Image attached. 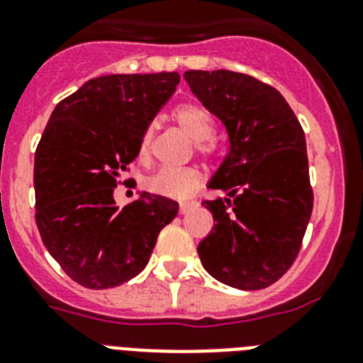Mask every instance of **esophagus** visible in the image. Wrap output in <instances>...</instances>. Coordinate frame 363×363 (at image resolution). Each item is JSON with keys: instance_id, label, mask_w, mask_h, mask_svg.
I'll return each instance as SVG.
<instances>
[{"instance_id": "obj_1", "label": "esophagus", "mask_w": 363, "mask_h": 363, "mask_svg": "<svg viewBox=\"0 0 363 363\" xmlns=\"http://www.w3.org/2000/svg\"><path fill=\"white\" fill-rule=\"evenodd\" d=\"M198 205V201H181V205H179V211H181V215H184L188 209H192V207H196Z\"/></svg>"}]
</instances>
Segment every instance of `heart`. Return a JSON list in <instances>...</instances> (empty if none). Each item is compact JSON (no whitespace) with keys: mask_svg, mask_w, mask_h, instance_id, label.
Masks as SVG:
<instances>
[{"mask_svg":"<svg viewBox=\"0 0 363 363\" xmlns=\"http://www.w3.org/2000/svg\"><path fill=\"white\" fill-rule=\"evenodd\" d=\"M173 118L184 133L192 137L194 141H198V148L201 152H211L213 145H211L209 137L213 135V118L207 111L198 104H182L175 107L173 111ZM150 145H152V130L147 128L143 131L141 141H139V158L147 160L150 154ZM201 171L196 167H160L147 179V188L150 192L164 196V198L173 199H186L190 198L201 184Z\"/></svg>","mask_w":363,"mask_h":363,"instance_id":"b5f03b06","label":"heart"}]
</instances>
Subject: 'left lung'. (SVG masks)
Wrapping results in <instances>:
<instances>
[{"label": "left lung", "mask_w": 363, "mask_h": 363, "mask_svg": "<svg viewBox=\"0 0 363 363\" xmlns=\"http://www.w3.org/2000/svg\"><path fill=\"white\" fill-rule=\"evenodd\" d=\"M188 86L224 124L230 150L203 201L213 230L198 245L205 271L239 290L279 281L298 256L313 213L305 133L281 92L235 71H186Z\"/></svg>", "instance_id": "1"}]
</instances>
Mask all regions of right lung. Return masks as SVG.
<instances>
[{
	"label": "right lung",
	"mask_w": 363,
	"mask_h": 363,
	"mask_svg": "<svg viewBox=\"0 0 363 363\" xmlns=\"http://www.w3.org/2000/svg\"><path fill=\"white\" fill-rule=\"evenodd\" d=\"M181 75H105L54 107L35 150V220L45 247L81 286L101 290L139 275L179 203L143 194L118 209L116 181Z\"/></svg>",
	"instance_id": "right-lung-1"
}]
</instances>
